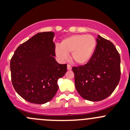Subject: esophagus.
Instances as JSON below:
<instances>
[{"label":"esophagus","instance_id":"34e87169","mask_svg":"<svg viewBox=\"0 0 130 130\" xmlns=\"http://www.w3.org/2000/svg\"><path fill=\"white\" fill-rule=\"evenodd\" d=\"M67 70H72V67L70 65H67Z\"/></svg>","mask_w":130,"mask_h":130}]
</instances>
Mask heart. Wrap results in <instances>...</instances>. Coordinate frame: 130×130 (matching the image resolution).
<instances>
[{
    "label": "heart",
    "instance_id": "obj_1",
    "mask_svg": "<svg viewBox=\"0 0 130 130\" xmlns=\"http://www.w3.org/2000/svg\"><path fill=\"white\" fill-rule=\"evenodd\" d=\"M97 42L90 35H75L63 39L60 46L55 48V54L61 61L67 60L71 53L72 60L78 65L87 64L93 57Z\"/></svg>",
    "mask_w": 130,
    "mask_h": 130
}]
</instances>
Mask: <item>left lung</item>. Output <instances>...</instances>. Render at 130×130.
Wrapping results in <instances>:
<instances>
[{
  "mask_svg": "<svg viewBox=\"0 0 130 130\" xmlns=\"http://www.w3.org/2000/svg\"><path fill=\"white\" fill-rule=\"evenodd\" d=\"M96 41V48L90 61L72 68L76 89L82 98L90 101H99L109 96L121 76V59L116 47L100 35Z\"/></svg>",
  "mask_w": 130,
  "mask_h": 130,
  "instance_id": "left-lung-1",
  "label": "left lung"
}]
</instances>
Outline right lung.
Here are the masks:
<instances>
[{
  "label": "right lung",
  "mask_w": 130,
  "mask_h": 130,
  "mask_svg": "<svg viewBox=\"0 0 130 130\" xmlns=\"http://www.w3.org/2000/svg\"><path fill=\"white\" fill-rule=\"evenodd\" d=\"M53 32H38L18 46L10 60L13 87L27 101L43 104L53 99L58 80L67 72V64L55 57Z\"/></svg>",
  "instance_id": "1"
}]
</instances>
